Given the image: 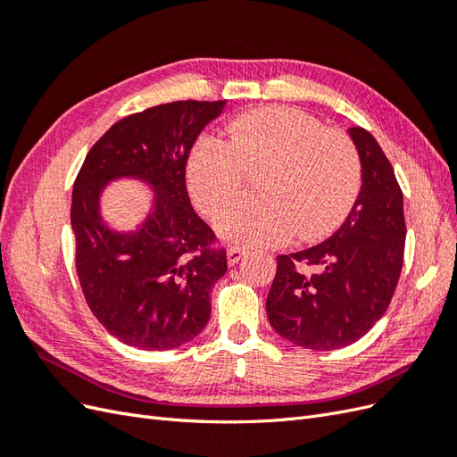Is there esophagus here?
<instances>
[{"instance_id": "1", "label": "esophagus", "mask_w": 457, "mask_h": 457, "mask_svg": "<svg viewBox=\"0 0 457 457\" xmlns=\"http://www.w3.org/2000/svg\"><path fill=\"white\" fill-rule=\"evenodd\" d=\"M245 255V250L244 247H238V245H230L227 250V261H228V267H234L240 259H244Z\"/></svg>"}]
</instances>
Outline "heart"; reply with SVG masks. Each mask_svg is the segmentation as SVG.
Returning a JSON list of instances; mask_svg holds the SVG:
<instances>
[{
	"mask_svg": "<svg viewBox=\"0 0 457 457\" xmlns=\"http://www.w3.org/2000/svg\"><path fill=\"white\" fill-rule=\"evenodd\" d=\"M257 173V198L232 204L219 232L242 245L311 242L334 232L353 210L362 162L349 135L287 106L255 108L227 126V141L204 137L187 163L190 198L215 217Z\"/></svg>",
	"mask_w": 457,
	"mask_h": 457,
	"instance_id": "1",
	"label": "heart"
}]
</instances>
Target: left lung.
<instances>
[{
    "mask_svg": "<svg viewBox=\"0 0 457 457\" xmlns=\"http://www.w3.org/2000/svg\"><path fill=\"white\" fill-rule=\"evenodd\" d=\"M349 137L362 162V187L331 237L276 257L267 295L274 331L297 347L334 351L364 337L389 307L404 261V202L391 162L362 128Z\"/></svg>",
    "mask_w": 457,
    "mask_h": 457,
    "instance_id": "1",
    "label": "left lung"
}]
</instances>
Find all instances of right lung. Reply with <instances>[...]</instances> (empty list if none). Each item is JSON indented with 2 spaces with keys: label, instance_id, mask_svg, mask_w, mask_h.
<instances>
[{
  "label": "right lung",
  "instance_id": "obj_1",
  "mask_svg": "<svg viewBox=\"0 0 457 457\" xmlns=\"http://www.w3.org/2000/svg\"><path fill=\"white\" fill-rule=\"evenodd\" d=\"M227 101H175L114 123L76 177L71 223L76 272L91 312L108 334L143 351H168L200 336L227 253L192 210L185 173L202 129ZM135 180L151 210L131 231L110 226L100 200L108 184Z\"/></svg>",
  "mask_w": 457,
  "mask_h": 457
}]
</instances>
